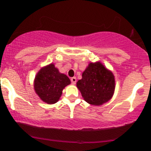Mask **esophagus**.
Listing matches in <instances>:
<instances>
[{"label":"esophagus","instance_id":"obj_1","mask_svg":"<svg viewBox=\"0 0 151 151\" xmlns=\"http://www.w3.org/2000/svg\"><path fill=\"white\" fill-rule=\"evenodd\" d=\"M71 82L72 84H76V83H77V79H76V77H71Z\"/></svg>","mask_w":151,"mask_h":151}]
</instances>
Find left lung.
Listing matches in <instances>:
<instances>
[{
	"label": "left lung",
	"mask_w": 151,
	"mask_h": 151,
	"mask_svg": "<svg viewBox=\"0 0 151 151\" xmlns=\"http://www.w3.org/2000/svg\"><path fill=\"white\" fill-rule=\"evenodd\" d=\"M82 77L77 87L86 102L99 106L111 99L115 91V77L102 63H90Z\"/></svg>",
	"instance_id": "1"
}]
</instances>
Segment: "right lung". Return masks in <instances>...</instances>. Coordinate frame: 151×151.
Instances as JSON below:
<instances>
[{
	"label": "right lung",
	"instance_id": "obj_1",
	"mask_svg": "<svg viewBox=\"0 0 151 151\" xmlns=\"http://www.w3.org/2000/svg\"><path fill=\"white\" fill-rule=\"evenodd\" d=\"M71 83L69 78L59 72L53 63L39 70L34 80V90L39 98L49 104L59 100L64 88Z\"/></svg>",
	"mask_w": 151,
	"mask_h": 151
}]
</instances>
